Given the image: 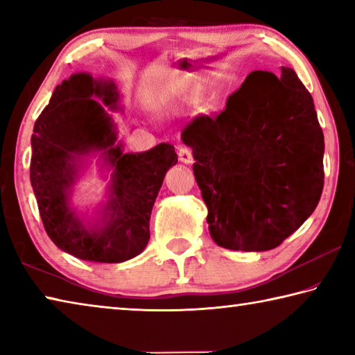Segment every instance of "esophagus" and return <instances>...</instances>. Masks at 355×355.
Listing matches in <instances>:
<instances>
[{"label": "esophagus", "instance_id": "34e87169", "mask_svg": "<svg viewBox=\"0 0 355 355\" xmlns=\"http://www.w3.org/2000/svg\"><path fill=\"white\" fill-rule=\"evenodd\" d=\"M178 158H180V161H182V163H184V164L194 163V155H192V150H191L189 147H186V146L180 147V150H178Z\"/></svg>", "mask_w": 355, "mask_h": 355}]
</instances>
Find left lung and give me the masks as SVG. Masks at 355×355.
<instances>
[{"label": "left lung", "mask_w": 355, "mask_h": 355, "mask_svg": "<svg viewBox=\"0 0 355 355\" xmlns=\"http://www.w3.org/2000/svg\"><path fill=\"white\" fill-rule=\"evenodd\" d=\"M192 148L208 230L220 248L269 250L315 211L324 186V135L313 98L282 67L249 73L225 107L182 131Z\"/></svg>", "instance_id": "obj_1"}]
</instances>
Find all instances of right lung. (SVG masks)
Listing matches in <instances>:
<instances>
[{
	"label": "right lung",
	"instance_id": "right-lung-1",
	"mask_svg": "<svg viewBox=\"0 0 355 355\" xmlns=\"http://www.w3.org/2000/svg\"><path fill=\"white\" fill-rule=\"evenodd\" d=\"M92 95L116 106L114 84L95 81L87 73L71 75L56 86L34 123L29 173L45 232L59 249L81 260L120 263L146 249L155 199L178 158L171 144L144 153H122L120 146H114L111 117ZM98 149L113 167L112 200L104 227L91 231L68 208V194L76 156Z\"/></svg>",
	"mask_w": 355,
	"mask_h": 355
}]
</instances>
